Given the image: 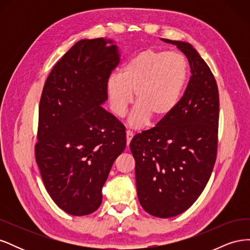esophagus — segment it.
Returning <instances> with one entry per match:
<instances>
[{
	"label": "esophagus",
	"instance_id": "obj_1",
	"mask_svg": "<svg viewBox=\"0 0 250 250\" xmlns=\"http://www.w3.org/2000/svg\"><path fill=\"white\" fill-rule=\"evenodd\" d=\"M132 138H133V132L130 131V130H127L126 131V143H127V146L130 144Z\"/></svg>",
	"mask_w": 250,
	"mask_h": 250
}]
</instances>
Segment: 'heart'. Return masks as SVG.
<instances>
[{
	"label": "heart",
	"mask_w": 250,
	"mask_h": 250,
	"mask_svg": "<svg viewBox=\"0 0 250 250\" xmlns=\"http://www.w3.org/2000/svg\"><path fill=\"white\" fill-rule=\"evenodd\" d=\"M188 75L186 57L176 52L146 49L131 56L120 74H111L106 81V93L111 111L125 116L133 100L129 124L140 128L151 118L163 121L176 108Z\"/></svg>",
	"instance_id": "1"
}]
</instances>
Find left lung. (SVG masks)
Listing matches in <instances>:
<instances>
[{"mask_svg":"<svg viewBox=\"0 0 250 250\" xmlns=\"http://www.w3.org/2000/svg\"><path fill=\"white\" fill-rule=\"evenodd\" d=\"M187 56L191 78L171 115L135 135L130 150L141 206L171 218L190 208L206 188L217 156L219 94L213 73L191 43L162 39Z\"/></svg>","mask_w":250,"mask_h":250,"instance_id":"1","label":"left lung"}]
</instances>
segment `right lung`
<instances>
[{
  "mask_svg": "<svg viewBox=\"0 0 250 250\" xmlns=\"http://www.w3.org/2000/svg\"><path fill=\"white\" fill-rule=\"evenodd\" d=\"M112 42L75 43L53 67L41 98L36 163L51 198L73 216L100 207L112 164L126 147L122 123L101 106L120 62Z\"/></svg>",
  "mask_w": 250,
  "mask_h": 250,
  "instance_id": "add662e5",
  "label": "right lung"
}]
</instances>
